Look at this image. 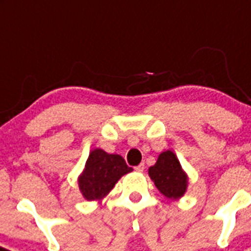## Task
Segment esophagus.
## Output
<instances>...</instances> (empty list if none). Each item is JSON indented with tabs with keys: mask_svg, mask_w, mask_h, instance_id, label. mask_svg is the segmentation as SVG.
I'll return each instance as SVG.
<instances>
[{
	"mask_svg": "<svg viewBox=\"0 0 251 251\" xmlns=\"http://www.w3.org/2000/svg\"><path fill=\"white\" fill-rule=\"evenodd\" d=\"M134 170H136L137 173H142V171L145 170V164H140L138 166H136V168H134Z\"/></svg>",
	"mask_w": 251,
	"mask_h": 251,
	"instance_id": "esophagus-1",
	"label": "esophagus"
}]
</instances>
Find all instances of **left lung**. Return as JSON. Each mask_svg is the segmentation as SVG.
<instances>
[{
    "label": "left lung",
    "instance_id": "obj_1",
    "mask_svg": "<svg viewBox=\"0 0 251 251\" xmlns=\"http://www.w3.org/2000/svg\"><path fill=\"white\" fill-rule=\"evenodd\" d=\"M149 175L156 188L168 198L177 199L187 192L188 176L176 155L170 150L160 153L156 164L149 169Z\"/></svg>",
    "mask_w": 251,
    "mask_h": 251
}]
</instances>
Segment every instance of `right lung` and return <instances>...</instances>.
<instances>
[{
	"label": "right lung",
	"instance_id": "right-lung-1",
	"mask_svg": "<svg viewBox=\"0 0 251 251\" xmlns=\"http://www.w3.org/2000/svg\"><path fill=\"white\" fill-rule=\"evenodd\" d=\"M133 170L119 155L108 153L101 149L90 152L85 169L78 177V187L83 198L100 201L110 192L123 175Z\"/></svg>",
	"mask_w": 251,
	"mask_h": 251
}]
</instances>
